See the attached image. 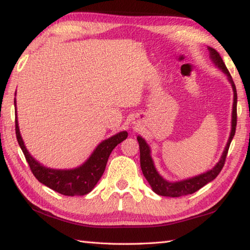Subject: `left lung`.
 I'll return each mask as SVG.
<instances>
[{"instance_id": "left-lung-1", "label": "left lung", "mask_w": 250, "mask_h": 250, "mask_svg": "<svg viewBox=\"0 0 250 250\" xmlns=\"http://www.w3.org/2000/svg\"><path fill=\"white\" fill-rule=\"evenodd\" d=\"M209 50V57L211 62L216 65L219 69H221L224 74L227 76L228 80L231 83L232 91H234V104H232V113H231V130L229 138H228L227 145L225 146V150H224L221 160L218 161L216 166H215L211 170L207 171L203 174H200L197 176L191 177V179L179 181V182H168L164 180L162 176H161L156 168L154 167L153 160L151 158V151L150 146L146 145V140L141 137H138V142L139 146H140V164H141V170L143 175L149 182L151 185L153 192H155L158 195L161 196H168V197H180L184 195H188V194L195 193L198 189L202 188L203 186L206 185L207 183L213 181L215 177H216L219 172L222 171V168L225 164V160L228 153V149H229L230 142L234 138L235 132H236V125H237V91L235 83L232 82V78L228 71L227 67L224 64L223 59L216 50L211 47H208Z\"/></svg>"}]
</instances>
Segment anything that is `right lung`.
Wrapping results in <instances>:
<instances>
[{
    "label": "right lung",
    "mask_w": 250,
    "mask_h": 250,
    "mask_svg": "<svg viewBox=\"0 0 250 250\" xmlns=\"http://www.w3.org/2000/svg\"><path fill=\"white\" fill-rule=\"evenodd\" d=\"M14 104L16 107V100L14 101ZM15 132L19 145L34 176L42 184L66 196H82L91 192L95 185L98 183L101 175L104 174L110 153L128 137L126 131H121L101 142L83 166L71 168V170H55V168L44 167L29 154L26 146H24L23 139L21 137L18 117L15 118Z\"/></svg>",
    "instance_id": "obj_1"
}]
</instances>
